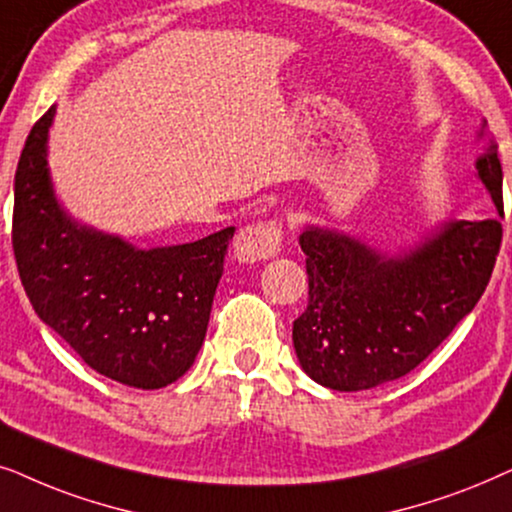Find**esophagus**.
Returning <instances> with one entry per match:
<instances>
[{
    "label": "esophagus",
    "mask_w": 512,
    "mask_h": 512,
    "mask_svg": "<svg viewBox=\"0 0 512 512\" xmlns=\"http://www.w3.org/2000/svg\"><path fill=\"white\" fill-rule=\"evenodd\" d=\"M283 241L285 231L278 217L245 224L234 238V257L238 262L269 260L283 250Z\"/></svg>",
    "instance_id": "1"
}]
</instances>
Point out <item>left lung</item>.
<instances>
[{"label": "left lung", "mask_w": 512, "mask_h": 512, "mask_svg": "<svg viewBox=\"0 0 512 512\" xmlns=\"http://www.w3.org/2000/svg\"><path fill=\"white\" fill-rule=\"evenodd\" d=\"M478 175L503 217V170L494 145ZM501 220L449 222L405 257L323 229H306L309 304L292 325L302 370L332 391H363L405 377L473 311L492 278Z\"/></svg>", "instance_id": "left-lung-1"}]
</instances>
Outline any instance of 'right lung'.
<instances>
[{
	"label": "right lung",
	"instance_id": "1",
	"mask_svg": "<svg viewBox=\"0 0 512 512\" xmlns=\"http://www.w3.org/2000/svg\"><path fill=\"white\" fill-rule=\"evenodd\" d=\"M49 107L32 126L13 182L11 243L32 309L95 372L163 388L192 367L234 227L173 248L138 250L79 227L53 199Z\"/></svg>",
	"mask_w": 512,
	"mask_h": 512
}]
</instances>
